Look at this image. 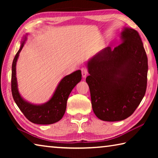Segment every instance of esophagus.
I'll use <instances>...</instances> for the list:
<instances>
[{
	"label": "esophagus",
	"instance_id": "1",
	"mask_svg": "<svg viewBox=\"0 0 158 158\" xmlns=\"http://www.w3.org/2000/svg\"><path fill=\"white\" fill-rule=\"evenodd\" d=\"M81 74H82V77L85 78L86 75L88 74V69L86 68H81Z\"/></svg>",
	"mask_w": 158,
	"mask_h": 158
}]
</instances>
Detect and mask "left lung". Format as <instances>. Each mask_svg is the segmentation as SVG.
I'll return each instance as SVG.
<instances>
[{
    "mask_svg": "<svg viewBox=\"0 0 158 158\" xmlns=\"http://www.w3.org/2000/svg\"><path fill=\"white\" fill-rule=\"evenodd\" d=\"M121 43L107 47L88 62L93 110L105 121H119L132 115L146 93L148 58L139 34L125 28Z\"/></svg>",
    "mask_w": 158,
    "mask_h": 158,
    "instance_id": "1",
    "label": "left lung"
}]
</instances>
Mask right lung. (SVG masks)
Listing matches in <instances>:
<instances>
[{"label":"right lung","mask_w":158,"mask_h":158,"mask_svg":"<svg viewBox=\"0 0 158 158\" xmlns=\"http://www.w3.org/2000/svg\"><path fill=\"white\" fill-rule=\"evenodd\" d=\"M26 37L21 42L19 50L15 55L12 65L11 89L12 97L15 103L26 118L35 124L49 125L59 121L66 110L67 101L74 86L81 81V72L77 70L65 76L60 81L50 100L43 105H33L21 97L17 88L16 77V64L19 53L24 45Z\"/></svg>","instance_id":"1"}]
</instances>
